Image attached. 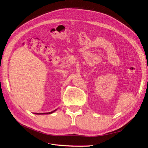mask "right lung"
Here are the masks:
<instances>
[{
  "instance_id": "1",
  "label": "right lung",
  "mask_w": 148,
  "mask_h": 148,
  "mask_svg": "<svg viewBox=\"0 0 148 148\" xmlns=\"http://www.w3.org/2000/svg\"><path fill=\"white\" fill-rule=\"evenodd\" d=\"M56 110H55L54 111H53V112H47V113H40V114H38V113H35V114H52V113H53V112H56Z\"/></svg>"
}]
</instances>
